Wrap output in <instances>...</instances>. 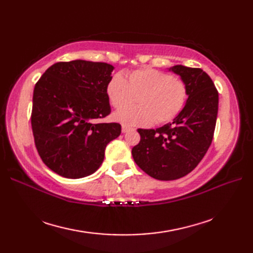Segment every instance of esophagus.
Returning a JSON list of instances; mask_svg holds the SVG:
<instances>
[{
    "instance_id": "1",
    "label": "esophagus",
    "mask_w": 253,
    "mask_h": 253,
    "mask_svg": "<svg viewBox=\"0 0 253 253\" xmlns=\"http://www.w3.org/2000/svg\"><path fill=\"white\" fill-rule=\"evenodd\" d=\"M130 129H132V128H130V127H128V126H125V125H123L122 126V131L125 133V132H127V131H129Z\"/></svg>"
}]
</instances>
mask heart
Returning <instances> with one entry per match:
<instances>
[{
    "mask_svg": "<svg viewBox=\"0 0 253 253\" xmlns=\"http://www.w3.org/2000/svg\"><path fill=\"white\" fill-rule=\"evenodd\" d=\"M106 95L115 109L129 105L138 96L137 106L125 107L114 114L125 126L166 124L179 114L188 99L187 84L180 78L154 68L136 69L113 75L106 85Z\"/></svg>",
    "mask_w": 253,
    "mask_h": 253,
    "instance_id": "b5f03b06",
    "label": "heart"
}]
</instances>
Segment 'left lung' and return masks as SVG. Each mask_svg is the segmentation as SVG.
I'll return each instance as SVG.
<instances>
[{
  "mask_svg": "<svg viewBox=\"0 0 253 253\" xmlns=\"http://www.w3.org/2000/svg\"><path fill=\"white\" fill-rule=\"evenodd\" d=\"M169 71L187 84L188 99L173 123L157 129H138L140 142L131 150L136 164L159 180L189 174L211 146L218 111V92L201 68L175 65Z\"/></svg>",
  "mask_w": 253,
  "mask_h": 253,
  "instance_id": "1",
  "label": "left lung"
}]
</instances>
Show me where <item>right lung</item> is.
<instances>
[{"label":"right lung","mask_w":253,"mask_h":253,"mask_svg":"<svg viewBox=\"0 0 253 253\" xmlns=\"http://www.w3.org/2000/svg\"><path fill=\"white\" fill-rule=\"evenodd\" d=\"M114 66L76 60L55 63L38 80L31 127L43 163L66 178L93 174L107 143L122 132L117 123H93L111 113L106 85Z\"/></svg>","instance_id":"1"}]
</instances>
